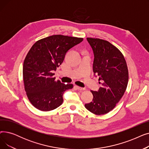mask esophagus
Segmentation results:
<instances>
[{
	"label": "esophagus",
	"mask_w": 149,
	"mask_h": 149,
	"mask_svg": "<svg viewBox=\"0 0 149 149\" xmlns=\"http://www.w3.org/2000/svg\"><path fill=\"white\" fill-rule=\"evenodd\" d=\"M75 88H76L77 89L80 90V91L85 90V88H81V87H80V86H75Z\"/></svg>",
	"instance_id": "34e87169"
}]
</instances>
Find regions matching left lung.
I'll use <instances>...</instances> for the list:
<instances>
[{"label":"left lung","instance_id":"8db88e82","mask_svg":"<svg viewBox=\"0 0 149 149\" xmlns=\"http://www.w3.org/2000/svg\"><path fill=\"white\" fill-rule=\"evenodd\" d=\"M92 49L94 59L93 71L98 77L101 87L92 91V102L85 107L96 115L106 114L112 111L123 96L129 80L126 60L115 46L100 38H87Z\"/></svg>","mask_w":149,"mask_h":149}]
</instances>
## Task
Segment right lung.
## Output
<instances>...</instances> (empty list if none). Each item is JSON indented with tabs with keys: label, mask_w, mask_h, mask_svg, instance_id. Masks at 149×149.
Segmentation results:
<instances>
[{
	"label": "right lung",
	"mask_w": 149,
	"mask_h": 149,
	"mask_svg": "<svg viewBox=\"0 0 149 149\" xmlns=\"http://www.w3.org/2000/svg\"><path fill=\"white\" fill-rule=\"evenodd\" d=\"M83 40L82 38L54 35L36 42L23 63V77L27 97L36 108L49 111L63 101L64 92L72 84L56 80L54 71L64 60L66 52Z\"/></svg>",
	"instance_id": "add662e5"
}]
</instances>
